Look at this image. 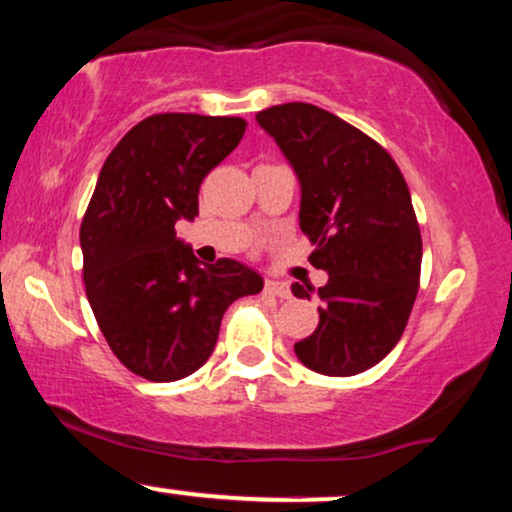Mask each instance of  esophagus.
Masks as SVG:
<instances>
[{
	"mask_svg": "<svg viewBox=\"0 0 512 512\" xmlns=\"http://www.w3.org/2000/svg\"><path fill=\"white\" fill-rule=\"evenodd\" d=\"M264 291L272 293L276 298H291V291L289 286L284 284V281H274V279H267L264 281Z\"/></svg>",
	"mask_w": 512,
	"mask_h": 512,
	"instance_id": "obj_1",
	"label": "esophagus"
}]
</instances>
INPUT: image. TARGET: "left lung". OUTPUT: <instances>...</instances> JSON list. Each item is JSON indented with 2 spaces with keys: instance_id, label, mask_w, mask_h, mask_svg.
Segmentation results:
<instances>
[{
  "instance_id": "obj_1",
  "label": "left lung",
  "mask_w": 512,
  "mask_h": 512,
  "mask_svg": "<svg viewBox=\"0 0 512 512\" xmlns=\"http://www.w3.org/2000/svg\"><path fill=\"white\" fill-rule=\"evenodd\" d=\"M257 122L298 175L310 264L330 274L317 289L320 322L293 351L315 373H363L395 349L419 293L421 231L407 182L383 146L317 105H274Z\"/></svg>"
}]
</instances>
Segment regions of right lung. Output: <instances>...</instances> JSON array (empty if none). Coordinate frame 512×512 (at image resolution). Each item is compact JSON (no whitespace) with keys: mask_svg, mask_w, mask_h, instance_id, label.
Here are the masks:
<instances>
[{"mask_svg":"<svg viewBox=\"0 0 512 512\" xmlns=\"http://www.w3.org/2000/svg\"><path fill=\"white\" fill-rule=\"evenodd\" d=\"M240 117L151 115L105 158L81 221L86 296L120 363L151 383L207 363L228 305L262 291L255 269L199 264L175 236L199 214V185L236 149Z\"/></svg>","mask_w":512,"mask_h":512,"instance_id":"1","label":"right lung"}]
</instances>
